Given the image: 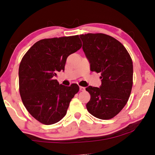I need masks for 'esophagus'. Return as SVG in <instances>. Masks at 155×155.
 Instances as JSON below:
<instances>
[{"label":"esophagus","mask_w":155,"mask_h":155,"mask_svg":"<svg viewBox=\"0 0 155 155\" xmlns=\"http://www.w3.org/2000/svg\"><path fill=\"white\" fill-rule=\"evenodd\" d=\"M79 89H80L81 91H85V87H82V86H80V87H79Z\"/></svg>","instance_id":"esophagus-1"}]
</instances>
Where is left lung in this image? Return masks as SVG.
<instances>
[{
  "label": "left lung",
  "instance_id": "1",
  "mask_svg": "<svg viewBox=\"0 0 155 155\" xmlns=\"http://www.w3.org/2000/svg\"><path fill=\"white\" fill-rule=\"evenodd\" d=\"M91 70L101 74L100 87L88 86L87 110L101 120L113 118L126 105L133 84V63L119 41L102 33L81 35Z\"/></svg>",
  "mask_w": 155,
  "mask_h": 155
}]
</instances>
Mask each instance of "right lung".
Masks as SVG:
<instances>
[{"instance_id": "1", "label": "right lung", "mask_w": 155, "mask_h": 155, "mask_svg": "<svg viewBox=\"0 0 155 155\" xmlns=\"http://www.w3.org/2000/svg\"><path fill=\"white\" fill-rule=\"evenodd\" d=\"M81 47L78 35L44 39L23 57L18 68L20 95L28 111L41 123L48 125L63 119L79 91L77 84L65 86L54 77L64 70L69 55Z\"/></svg>"}]
</instances>
